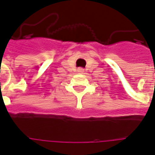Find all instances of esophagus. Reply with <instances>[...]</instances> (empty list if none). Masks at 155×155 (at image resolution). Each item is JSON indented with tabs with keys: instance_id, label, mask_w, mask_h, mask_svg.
<instances>
[{
	"instance_id": "esophagus-1",
	"label": "esophagus",
	"mask_w": 155,
	"mask_h": 155,
	"mask_svg": "<svg viewBox=\"0 0 155 155\" xmlns=\"http://www.w3.org/2000/svg\"><path fill=\"white\" fill-rule=\"evenodd\" d=\"M78 71H79V72H84V69L83 68H79V69H78Z\"/></svg>"
}]
</instances>
